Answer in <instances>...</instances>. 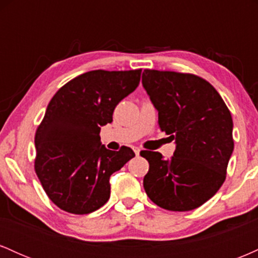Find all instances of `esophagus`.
Here are the masks:
<instances>
[{
  "label": "esophagus",
  "mask_w": 258,
  "mask_h": 258,
  "mask_svg": "<svg viewBox=\"0 0 258 258\" xmlns=\"http://www.w3.org/2000/svg\"><path fill=\"white\" fill-rule=\"evenodd\" d=\"M132 149H133V152L136 153V155H139V152H141V149H139V148H137V147H133Z\"/></svg>",
  "instance_id": "1"
}]
</instances>
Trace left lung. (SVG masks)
I'll list each match as a JSON object with an SVG mask.
<instances>
[{
    "label": "left lung",
    "instance_id": "left-lung-1",
    "mask_svg": "<svg viewBox=\"0 0 258 258\" xmlns=\"http://www.w3.org/2000/svg\"><path fill=\"white\" fill-rule=\"evenodd\" d=\"M142 84L159 111L160 130L176 141L171 159L143 150L149 162L144 190L170 211H190L211 199L226 180L234 149L229 109L206 80L146 69Z\"/></svg>",
    "mask_w": 258,
    "mask_h": 258
}]
</instances>
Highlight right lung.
Segmentation results:
<instances>
[{"instance_id": "obj_1", "label": "right lung", "mask_w": 258, "mask_h": 258, "mask_svg": "<svg viewBox=\"0 0 258 258\" xmlns=\"http://www.w3.org/2000/svg\"><path fill=\"white\" fill-rule=\"evenodd\" d=\"M142 69L92 70L70 80L47 106L35 135V172L59 209L86 215L110 197V176L135 156L100 143V127L110 123L115 106L139 85Z\"/></svg>"}]
</instances>
